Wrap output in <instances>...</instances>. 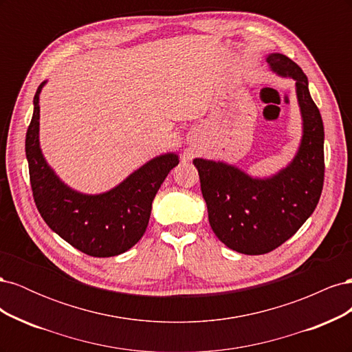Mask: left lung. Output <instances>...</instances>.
I'll return each mask as SVG.
<instances>
[{
  "instance_id": "left-lung-1",
  "label": "left lung",
  "mask_w": 352,
  "mask_h": 352,
  "mask_svg": "<svg viewBox=\"0 0 352 352\" xmlns=\"http://www.w3.org/2000/svg\"><path fill=\"white\" fill-rule=\"evenodd\" d=\"M272 70L296 82L304 120L300 151L270 179H252L239 168L195 158L201 192L216 236L233 251L267 254L294 236L313 214L324 182V129L302 69L283 54H270Z\"/></svg>"
}]
</instances>
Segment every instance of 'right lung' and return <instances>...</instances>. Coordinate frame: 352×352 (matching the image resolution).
<instances>
[{
    "mask_svg": "<svg viewBox=\"0 0 352 352\" xmlns=\"http://www.w3.org/2000/svg\"><path fill=\"white\" fill-rule=\"evenodd\" d=\"M34 97V116L26 132V158L32 195L41 217L72 247L91 257H114L142 238L151 216L153 201L170 170L177 166L176 154L160 155L109 192L83 195L66 186L54 175L41 153L39 92Z\"/></svg>",
    "mask_w": 352,
    "mask_h": 352,
    "instance_id": "add662e5",
    "label": "right lung"
}]
</instances>
